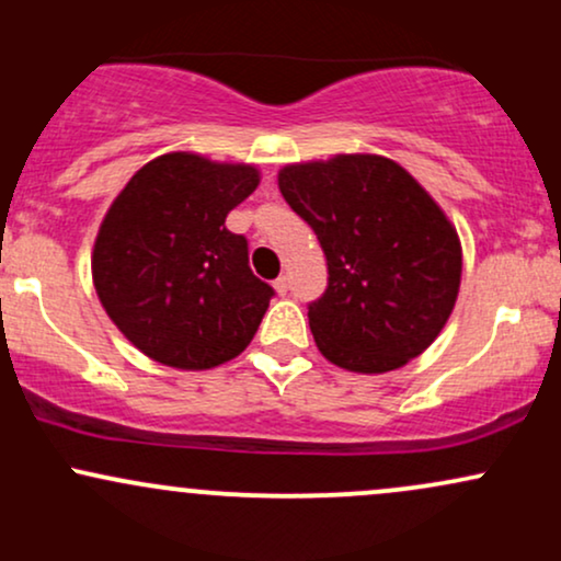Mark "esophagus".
Instances as JSON below:
<instances>
[{"label":"esophagus","mask_w":561,"mask_h":561,"mask_svg":"<svg viewBox=\"0 0 561 561\" xmlns=\"http://www.w3.org/2000/svg\"><path fill=\"white\" fill-rule=\"evenodd\" d=\"M274 289H276V293H279V295H287V289H289V279H287V276H279V279L274 282Z\"/></svg>","instance_id":"1"}]
</instances>
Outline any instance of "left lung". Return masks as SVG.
I'll return each mask as SVG.
<instances>
[{
    "instance_id": "1",
    "label": "left lung",
    "mask_w": 561,
    "mask_h": 561,
    "mask_svg": "<svg viewBox=\"0 0 561 561\" xmlns=\"http://www.w3.org/2000/svg\"><path fill=\"white\" fill-rule=\"evenodd\" d=\"M279 192L327 255L308 306L321 356L382 375L427 351L461 285L459 234L427 190L390 158L334 156L285 165Z\"/></svg>"
}]
</instances>
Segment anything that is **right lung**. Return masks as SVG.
<instances>
[{"label": "right lung", "instance_id": "add662e5", "mask_svg": "<svg viewBox=\"0 0 561 561\" xmlns=\"http://www.w3.org/2000/svg\"><path fill=\"white\" fill-rule=\"evenodd\" d=\"M248 163L165 152L128 179L92 253L96 298L152 362L214 369L250 345L274 289L248 266V240L224 227L255 192Z\"/></svg>", "mask_w": 561, "mask_h": 561}]
</instances>
